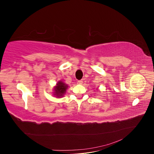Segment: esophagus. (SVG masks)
Masks as SVG:
<instances>
[{
	"mask_svg": "<svg viewBox=\"0 0 154 154\" xmlns=\"http://www.w3.org/2000/svg\"><path fill=\"white\" fill-rule=\"evenodd\" d=\"M78 83H79V84L82 85V83H83V81H82V80H78Z\"/></svg>",
	"mask_w": 154,
	"mask_h": 154,
	"instance_id": "esophagus-1",
	"label": "esophagus"
}]
</instances>
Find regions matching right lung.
I'll return each mask as SVG.
<instances>
[{
	"label": "right lung",
	"instance_id": "1",
	"mask_svg": "<svg viewBox=\"0 0 154 154\" xmlns=\"http://www.w3.org/2000/svg\"><path fill=\"white\" fill-rule=\"evenodd\" d=\"M68 86L62 82H59L57 83V86L54 88V95L57 97L63 96V94L66 93L67 87Z\"/></svg>",
	"mask_w": 154,
	"mask_h": 154
}]
</instances>
